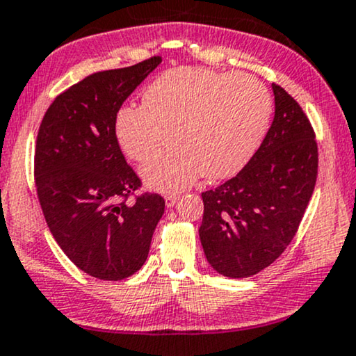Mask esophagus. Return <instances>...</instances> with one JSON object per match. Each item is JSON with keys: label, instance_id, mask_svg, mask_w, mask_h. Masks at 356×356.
Wrapping results in <instances>:
<instances>
[{"label": "esophagus", "instance_id": "1", "mask_svg": "<svg viewBox=\"0 0 356 356\" xmlns=\"http://www.w3.org/2000/svg\"><path fill=\"white\" fill-rule=\"evenodd\" d=\"M178 200H179L178 195H168V196H166V198H165L166 208H173V206L178 203Z\"/></svg>", "mask_w": 356, "mask_h": 356}]
</instances>
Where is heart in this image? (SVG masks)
<instances>
[{
	"instance_id": "b5f03b06",
	"label": "heart",
	"mask_w": 356,
	"mask_h": 356,
	"mask_svg": "<svg viewBox=\"0 0 356 356\" xmlns=\"http://www.w3.org/2000/svg\"><path fill=\"white\" fill-rule=\"evenodd\" d=\"M143 105L117 112L115 137L122 152L145 163L153 190L173 193L201 173L229 178L251 160L264 138L272 100L267 87L251 74H222L203 67H177L160 74L143 92Z\"/></svg>"
}]
</instances>
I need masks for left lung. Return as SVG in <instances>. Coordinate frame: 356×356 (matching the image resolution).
Listing matches in <instances>:
<instances>
[{
  "mask_svg": "<svg viewBox=\"0 0 356 356\" xmlns=\"http://www.w3.org/2000/svg\"><path fill=\"white\" fill-rule=\"evenodd\" d=\"M274 120L249 163L204 191L200 239L219 274L251 277L285 251L317 181L318 148L309 118L282 87L272 84Z\"/></svg>",
  "mask_w": 356,
  "mask_h": 356,
  "instance_id": "8db88e82",
  "label": "left lung"
}]
</instances>
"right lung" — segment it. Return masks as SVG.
I'll use <instances>...</instances> for the list:
<instances>
[{
	"mask_svg": "<svg viewBox=\"0 0 356 356\" xmlns=\"http://www.w3.org/2000/svg\"><path fill=\"white\" fill-rule=\"evenodd\" d=\"M160 63L153 56L90 74L57 95L39 125L34 181L44 218L65 256L92 277L135 274L165 211L156 193L130 200L142 181L115 137L122 104Z\"/></svg>",
	"mask_w": 356,
	"mask_h": 356,
	"instance_id": "obj_1",
	"label": "right lung"
}]
</instances>
